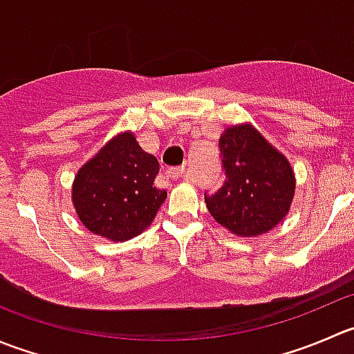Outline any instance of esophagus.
I'll list each match as a JSON object with an SVG mask.
<instances>
[{"label": "esophagus", "mask_w": 354, "mask_h": 354, "mask_svg": "<svg viewBox=\"0 0 354 354\" xmlns=\"http://www.w3.org/2000/svg\"><path fill=\"white\" fill-rule=\"evenodd\" d=\"M167 176L171 178V180H183L185 178V167L183 166H178V167H171V169H167Z\"/></svg>", "instance_id": "obj_1"}]
</instances>
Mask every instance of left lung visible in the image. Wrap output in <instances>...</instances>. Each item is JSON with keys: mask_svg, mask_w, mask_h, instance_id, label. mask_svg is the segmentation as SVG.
Segmentation results:
<instances>
[{"mask_svg": "<svg viewBox=\"0 0 354 354\" xmlns=\"http://www.w3.org/2000/svg\"><path fill=\"white\" fill-rule=\"evenodd\" d=\"M226 181L205 205L216 223L236 236H259L290 211L296 176L289 159L250 122L232 124L219 136Z\"/></svg>", "mask_w": 354, "mask_h": 354, "instance_id": "8db88e82", "label": "left lung"}]
</instances>
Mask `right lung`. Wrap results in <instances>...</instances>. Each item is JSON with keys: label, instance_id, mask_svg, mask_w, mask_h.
Listing matches in <instances>:
<instances>
[{"label": "right lung", "instance_id": "obj_1", "mask_svg": "<svg viewBox=\"0 0 354 354\" xmlns=\"http://www.w3.org/2000/svg\"><path fill=\"white\" fill-rule=\"evenodd\" d=\"M159 160L133 131L118 133L79 167L72 204L79 221L102 239L126 242L152 225L167 192L153 185Z\"/></svg>", "mask_w": 354, "mask_h": 354}]
</instances>
